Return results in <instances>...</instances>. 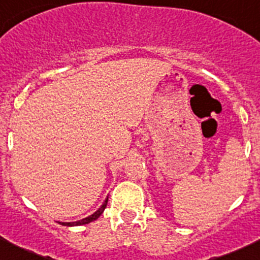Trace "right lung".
Here are the masks:
<instances>
[{
	"mask_svg": "<svg viewBox=\"0 0 260 260\" xmlns=\"http://www.w3.org/2000/svg\"><path fill=\"white\" fill-rule=\"evenodd\" d=\"M106 205H108V199L105 200V203H104V204L101 205V207L99 208L95 213L91 214V215L87 216V218H84V219H81V220H77V221H71V223H62V221H58V223L62 224V225H65V226H76V225H84V224H89V223H91V221L96 220V219H98L99 216L104 213Z\"/></svg>",
	"mask_w": 260,
	"mask_h": 260,
	"instance_id": "add662e5",
	"label": "right lung"
}]
</instances>
